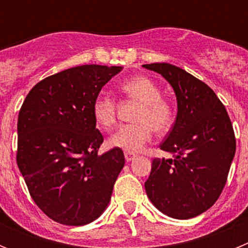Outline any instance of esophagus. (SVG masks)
Segmentation results:
<instances>
[{
	"label": "esophagus",
	"instance_id": "1",
	"mask_svg": "<svg viewBox=\"0 0 248 248\" xmlns=\"http://www.w3.org/2000/svg\"><path fill=\"white\" fill-rule=\"evenodd\" d=\"M124 156H125L126 161H131V160H134L135 157H137V154L130 153V151H125V153H124Z\"/></svg>",
	"mask_w": 248,
	"mask_h": 248
}]
</instances>
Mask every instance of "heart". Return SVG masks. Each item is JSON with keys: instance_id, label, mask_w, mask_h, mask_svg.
Here are the masks:
<instances>
[{"instance_id": "heart-1", "label": "heart", "mask_w": 248, "mask_h": 248, "mask_svg": "<svg viewBox=\"0 0 248 248\" xmlns=\"http://www.w3.org/2000/svg\"><path fill=\"white\" fill-rule=\"evenodd\" d=\"M120 92L126 100L139 103L133 120L118 129L109 138L113 148L126 151H139L149 143L153 130L157 134H165L175 122V110L168 100L161 98L159 85L145 76H138L125 80L120 85ZM118 103L110 95L99 94L92 104L93 117L98 125L110 129L117 122Z\"/></svg>"}]
</instances>
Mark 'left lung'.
<instances>
[{"mask_svg":"<svg viewBox=\"0 0 248 248\" xmlns=\"http://www.w3.org/2000/svg\"><path fill=\"white\" fill-rule=\"evenodd\" d=\"M143 67L161 74L177 99L176 120L160 146L174 155L153 160L146 194L170 217H195L217 201L226 185L236 151L232 123L225 105L202 80L169 63Z\"/></svg>","mask_w":248,"mask_h":248,"instance_id":"left-lung-1","label":"left lung"}]
</instances>
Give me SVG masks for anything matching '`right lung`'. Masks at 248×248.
<instances>
[{
	"label": "right lung",
	"instance_id": "1",
	"mask_svg": "<svg viewBox=\"0 0 248 248\" xmlns=\"http://www.w3.org/2000/svg\"><path fill=\"white\" fill-rule=\"evenodd\" d=\"M122 67L85 64L37 83L17 122V165L31 198L48 217L82 226L99 217L125 164L123 150L99 155L103 135L92 104Z\"/></svg>",
	"mask_w": 248,
	"mask_h": 248
}]
</instances>
